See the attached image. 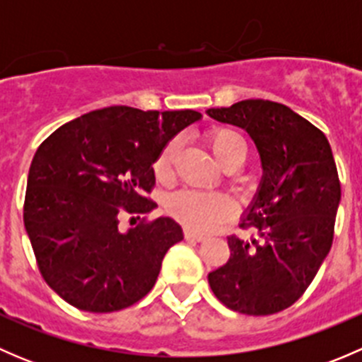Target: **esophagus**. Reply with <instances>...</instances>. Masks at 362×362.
Here are the masks:
<instances>
[{"label":"esophagus","mask_w":362,"mask_h":362,"mask_svg":"<svg viewBox=\"0 0 362 362\" xmlns=\"http://www.w3.org/2000/svg\"><path fill=\"white\" fill-rule=\"evenodd\" d=\"M185 238L187 240H194V242H203L206 236L202 235V233H196L192 231V229H185Z\"/></svg>","instance_id":"1"}]
</instances>
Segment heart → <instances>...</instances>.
I'll return each mask as SVG.
<instances>
[{
	"label": "heart",
	"instance_id": "heart-1",
	"mask_svg": "<svg viewBox=\"0 0 362 362\" xmlns=\"http://www.w3.org/2000/svg\"><path fill=\"white\" fill-rule=\"evenodd\" d=\"M208 145L215 159L224 166L235 158H245L247 141L238 131L221 127L208 134ZM178 152V140H171L159 154L154 171L159 178L170 177L173 159ZM168 211L196 231H210L217 228L233 211V204L226 196L204 194V192H178L168 199Z\"/></svg>",
	"mask_w": 362,
	"mask_h": 362
}]
</instances>
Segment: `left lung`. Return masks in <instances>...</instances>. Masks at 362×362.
I'll use <instances>...</instances> for the list:
<instances>
[{"label":"left lung","mask_w":362,"mask_h":362,"mask_svg":"<svg viewBox=\"0 0 362 362\" xmlns=\"http://www.w3.org/2000/svg\"><path fill=\"white\" fill-rule=\"evenodd\" d=\"M249 133L262 177L240 228L229 236V261L208 273L218 301L245 315H272L301 298L333 243L341 199L326 134L286 105L243 100L206 110Z\"/></svg>","instance_id":"obj_1"}]
</instances>
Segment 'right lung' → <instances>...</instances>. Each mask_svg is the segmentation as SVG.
Listing matches in <instances>:
<instances>
[{
  "label": "right lung",
  "instance_id": "obj_1",
  "mask_svg": "<svg viewBox=\"0 0 362 362\" xmlns=\"http://www.w3.org/2000/svg\"><path fill=\"white\" fill-rule=\"evenodd\" d=\"M194 110L108 107L66 122L38 147L28 175L24 226L42 276L83 312L108 313L154 287L180 224L159 217L122 233V214L147 215L152 164L168 141L198 122ZM140 218V217H138Z\"/></svg>",
  "mask_w": 362,
  "mask_h": 362
}]
</instances>
